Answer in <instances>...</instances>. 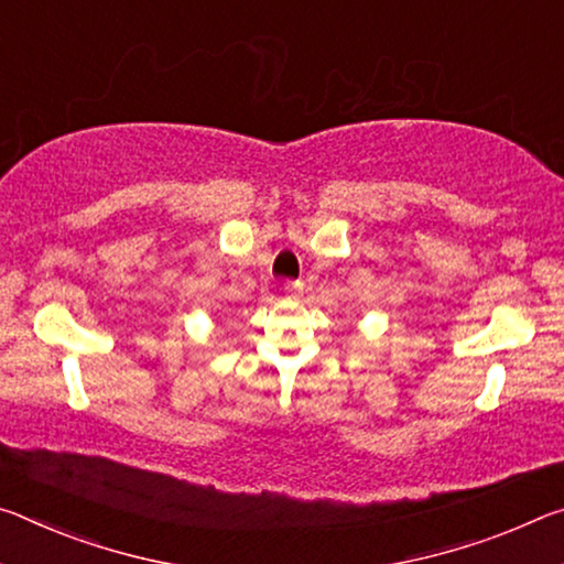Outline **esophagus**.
Returning <instances> with one entry per match:
<instances>
[{
  "label": "esophagus",
  "mask_w": 564,
  "mask_h": 564,
  "mask_svg": "<svg viewBox=\"0 0 564 564\" xmlns=\"http://www.w3.org/2000/svg\"><path fill=\"white\" fill-rule=\"evenodd\" d=\"M300 292H302V284L300 282H288V284H284V294H288L290 300H297Z\"/></svg>",
  "instance_id": "34e87169"
}]
</instances>
